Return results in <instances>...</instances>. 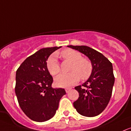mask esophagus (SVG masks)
Listing matches in <instances>:
<instances>
[{
  "mask_svg": "<svg viewBox=\"0 0 131 131\" xmlns=\"http://www.w3.org/2000/svg\"><path fill=\"white\" fill-rule=\"evenodd\" d=\"M70 89H71V88H66V89H65L66 92H67V93H68V92L70 90Z\"/></svg>",
  "mask_w": 131,
  "mask_h": 131,
  "instance_id": "1",
  "label": "esophagus"
}]
</instances>
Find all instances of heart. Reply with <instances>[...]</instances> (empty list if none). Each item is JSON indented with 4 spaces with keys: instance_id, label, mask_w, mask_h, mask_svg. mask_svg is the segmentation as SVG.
Wrapping results in <instances>:
<instances>
[{
    "instance_id": "1",
    "label": "heart",
    "mask_w": 131,
    "mask_h": 131,
    "mask_svg": "<svg viewBox=\"0 0 131 131\" xmlns=\"http://www.w3.org/2000/svg\"><path fill=\"white\" fill-rule=\"evenodd\" d=\"M61 56L63 59L71 63L68 74H61L54 79L55 84L58 86L69 87L77 84L80 80H87L91 76L93 65L90 60L82 57V54L76 50L68 49L63 51ZM47 68L53 76L58 74L60 71V67L57 60V55L53 54L47 61Z\"/></svg>"
}]
</instances>
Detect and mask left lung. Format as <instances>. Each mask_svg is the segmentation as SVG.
<instances>
[{"mask_svg": "<svg viewBox=\"0 0 131 131\" xmlns=\"http://www.w3.org/2000/svg\"><path fill=\"white\" fill-rule=\"evenodd\" d=\"M88 57L93 65L90 78L74 88L78 99L73 103L78 113L86 117H94L103 111L110 102L114 83L113 64L99 51L87 46L68 45Z\"/></svg>", "mask_w": 131, "mask_h": 131, "instance_id": "left-lung-1", "label": "left lung"}]
</instances>
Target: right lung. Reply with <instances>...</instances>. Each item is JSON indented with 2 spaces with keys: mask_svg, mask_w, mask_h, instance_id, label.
<instances>
[{
  "mask_svg": "<svg viewBox=\"0 0 131 131\" xmlns=\"http://www.w3.org/2000/svg\"><path fill=\"white\" fill-rule=\"evenodd\" d=\"M61 47L41 48L24 60L16 71L15 91L20 107L36 122L52 118L64 89L53 88V78L47 68L49 56Z\"/></svg>",
  "mask_w": 131,
  "mask_h": 131,
  "instance_id": "add662e5",
  "label": "right lung"
}]
</instances>
